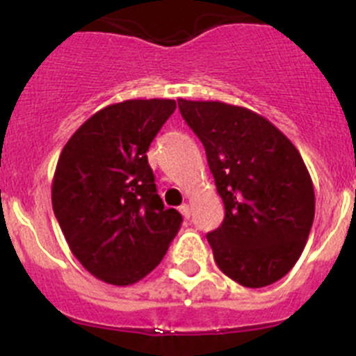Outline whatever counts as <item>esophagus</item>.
Here are the masks:
<instances>
[{
  "label": "esophagus",
  "mask_w": 356,
  "mask_h": 356,
  "mask_svg": "<svg viewBox=\"0 0 356 356\" xmlns=\"http://www.w3.org/2000/svg\"><path fill=\"white\" fill-rule=\"evenodd\" d=\"M179 212H181L186 219H189V216H191V205H189V203H182V205L179 207Z\"/></svg>",
  "instance_id": "obj_1"
}]
</instances>
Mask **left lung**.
I'll use <instances>...</instances> for the list:
<instances>
[{"instance_id":"obj_1","label":"left lung","mask_w":356,"mask_h":356,"mask_svg":"<svg viewBox=\"0 0 356 356\" xmlns=\"http://www.w3.org/2000/svg\"><path fill=\"white\" fill-rule=\"evenodd\" d=\"M202 140L226 216L207 234L226 277L243 287L275 284L305 250L315 189L298 147L264 116L219 101L179 99Z\"/></svg>"}]
</instances>
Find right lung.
Segmentation results:
<instances>
[{"label":"right lung","instance_id":"1","mask_svg":"<svg viewBox=\"0 0 356 356\" xmlns=\"http://www.w3.org/2000/svg\"><path fill=\"white\" fill-rule=\"evenodd\" d=\"M172 99H132L102 108L65 143L51 181V205L72 255L116 287L160 264L182 222L165 209L147 149Z\"/></svg>","mask_w":356,"mask_h":356}]
</instances>
